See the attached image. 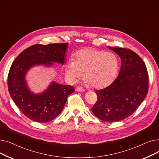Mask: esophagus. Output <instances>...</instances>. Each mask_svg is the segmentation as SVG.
Wrapping results in <instances>:
<instances>
[{"label": "esophagus", "mask_w": 159, "mask_h": 159, "mask_svg": "<svg viewBox=\"0 0 159 159\" xmlns=\"http://www.w3.org/2000/svg\"><path fill=\"white\" fill-rule=\"evenodd\" d=\"M75 90H76L77 91H85V89L83 88H82V87H80V86H79V87H77L76 88V89H75Z\"/></svg>", "instance_id": "esophagus-1"}]
</instances>
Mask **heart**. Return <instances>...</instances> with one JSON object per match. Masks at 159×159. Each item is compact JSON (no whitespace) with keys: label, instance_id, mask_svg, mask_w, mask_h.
I'll list each match as a JSON object with an SVG mask.
<instances>
[{"label":"heart","instance_id":"1","mask_svg":"<svg viewBox=\"0 0 159 159\" xmlns=\"http://www.w3.org/2000/svg\"><path fill=\"white\" fill-rule=\"evenodd\" d=\"M119 69L118 58L112 53L85 48L75 53L65 66V75L75 82L84 74V79L94 88H104L114 80Z\"/></svg>","mask_w":159,"mask_h":159}]
</instances>
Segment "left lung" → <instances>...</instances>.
Listing matches in <instances>:
<instances>
[{"instance_id":"1","label":"left lung","mask_w":159,"mask_h":159,"mask_svg":"<svg viewBox=\"0 0 159 159\" xmlns=\"http://www.w3.org/2000/svg\"><path fill=\"white\" fill-rule=\"evenodd\" d=\"M121 58L119 76L107 87L96 90L97 101L91 108L106 122L125 119L134 113L148 92V73L144 61L126 48L108 47Z\"/></svg>"}]
</instances>
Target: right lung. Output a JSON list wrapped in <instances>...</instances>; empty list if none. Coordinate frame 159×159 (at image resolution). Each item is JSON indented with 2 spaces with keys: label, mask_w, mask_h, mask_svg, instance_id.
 <instances>
[{
  "label": "right lung",
  "mask_w": 159,
  "mask_h": 159,
  "mask_svg": "<svg viewBox=\"0 0 159 159\" xmlns=\"http://www.w3.org/2000/svg\"><path fill=\"white\" fill-rule=\"evenodd\" d=\"M68 45V43L33 45L16 57L11 66L7 77L9 93L20 111L33 121L48 122L56 118L75 89L71 86L52 82L43 93L34 94L28 88L25 75L36 65L63 64Z\"/></svg>",
  "instance_id": "right-lung-1"
}]
</instances>
